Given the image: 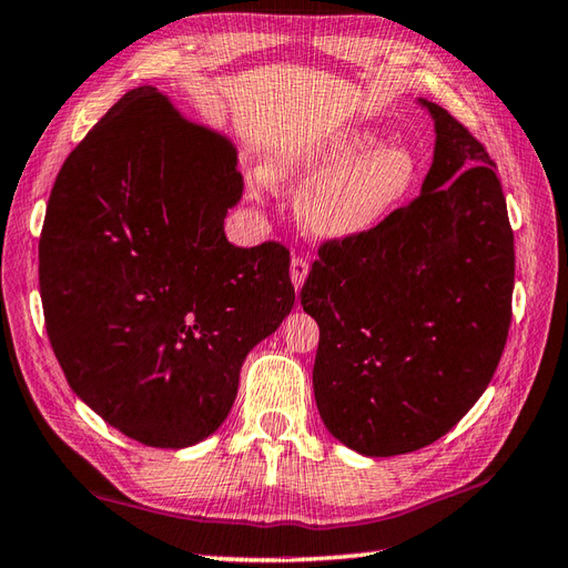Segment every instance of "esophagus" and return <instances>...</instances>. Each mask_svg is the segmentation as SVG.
<instances>
[{"instance_id":"1","label":"esophagus","mask_w":568,"mask_h":568,"mask_svg":"<svg viewBox=\"0 0 568 568\" xmlns=\"http://www.w3.org/2000/svg\"><path fill=\"white\" fill-rule=\"evenodd\" d=\"M306 276H308V262L303 257H294L292 260V284H294L296 292H301V286H303V282H306Z\"/></svg>"}]
</instances>
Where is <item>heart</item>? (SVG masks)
Masks as SVG:
<instances>
[{
    "label": "heart",
    "mask_w": 568,
    "mask_h": 568,
    "mask_svg": "<svg viewBox=\"0 0 568 568\" xmlns=\"http://www.w3.org/2000/svg\"><path fill=\"white\" fill-rule=\"evenodd\" d=\"M303 178L308 180L296 195L303 226L323 241H354L407 202L419 161L407 144H381L376 128L349 124L323 142L284 151L257 175V187Z\"/></svg>",
    "instance_id": "b5f03b06"
}]
</instances>
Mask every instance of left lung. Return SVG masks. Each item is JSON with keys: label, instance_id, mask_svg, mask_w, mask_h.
Returning <instances> with one entry per match:
<instances>
[{"label": "left lung", "instance_id": "left-lung-1", "mask_svg": "<svg viewBox=\"0 0 568 568\" xmlns=\"http://www.w3.org/2000/svg\"><path fill=\"white\" fill-rule=\"evenodd\" d=\"M422 195L321 245L301 306L321 327L313 393L339 444L390 458L434 444L494 376L510 325L514 231L496 165L448 110Z\"/></svg>", "mask_w": 568, "mask_h": 568}]
</instances>
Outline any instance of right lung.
Instances as JSON below:
<instances>
[{"label":"right lung","instance_id":"1","mask_svg":"<svg viewBox=\"0 0 568 568\" xmlns=\"http://www.w3.org/2000/svg\"><path fill=\"white\" fill-rule=\"evenodd\" d=\"M229 136L165 93L122 95L67 156L38 245L52 352L84 403L151 448L224 424L241 366L294 308L288 251L231 245Z\"/></svg>","mask_w":568,"mask_h":568}]
</instances>
